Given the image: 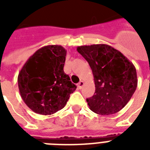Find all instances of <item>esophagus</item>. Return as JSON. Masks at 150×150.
Segmentation results:
<instances>
[{"instance_id": "obj_1", "label": "esophagus", "mask_w": 150, "mask_h": 150, "mask_svg": "<svg viewBox=\"0 0 150 150\" xmlns=\"http://www.w3.org/2000/svg\"><path fill=\"white\" fill-rule=\"evenodd\" d=\"M83 86H84V82L83 81H80L79 83H78V88L79 89H81L83 87Z\"/></svg>"}]
</instances>
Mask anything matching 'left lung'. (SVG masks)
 Instances as JSON below:
<instances>
[{
    "mask_svg": "<svg viewBox=\"0 0 150 150\" xmlns=\"http://www.w3.org/2000/svg\"><path fill=\"white\" fill-rule=\"evenodd\" d=\"M77 51L89 63L95 82V93L86 99L92 111L110 115L128 103L138 84L135 66L123 54L107 44L80 46Z\"/></svg>",
    "mask_w": 150,
    "mask_h": 150,
    "instance_id": "left-lung-1",
    "label": "left lung"
}]
</instances>
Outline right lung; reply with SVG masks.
I'll list each match as a JSON object with an SVG mask.
<instances>
[{
	"instance_id": "1",
	"label": "right lung",
	"mask_w": 150,
	"mask_h": 150,
	"mask_svg": "<svg viewBox=\"0 0 150 150\" xmlns=\"http://www.w3.org/2000/svg\"><path fill=\"white\" fill-rule=\"evenodd\" d=\"M67 50L48 45L36 50L25 63L18 76L20 95L33 112L54 114L64 107L76 86L64 71Z\"/></svg>"
}]
</instances>
